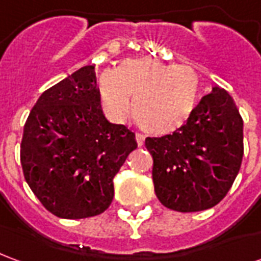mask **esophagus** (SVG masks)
Masks as SVG:
<instances>
[{"label":"esophagus","mask_w":261,"mask_h":261,"mask_svg":"<svg viewBox=\"0 0 261 261\" xmlns=\"http://www.w3.org/2000/svg\"><path fill=\"white\" fill-rule=\"evenodd\" d=\"M136 141L138 144V147H142L144 145V141H145V137L140 134V133H136Z\"/></svg>","instance_id":"obj_1"}]
</instances>
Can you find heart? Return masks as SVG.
<instances>
[{
	"label": "heart",
	"mask_w": 261,
	"mask_h": 261,
	"mask_svg": "<svg viewBox=\"0 0 261 261\" xmlns=\"http://www.w3.org/2000/svg\"><path fill=\"white\" fill-rule=\"evenodd\" d=\"M200 93V80L187 65H166L152 59L125 60L114 72L99 80V96L105 113L124 121L131 113L142 130L168 136L192 117Z\"/></svg>",
	"instance_id": "1"
}]
</instances>
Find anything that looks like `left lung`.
I'll list each match as a JSON object with an SVG mask.
<instances>
[{
  "label": "left lung",
  "instance_id": "1",
  "mask_svg": "<svg viewBox=\"0 0 261 261\" xmlns=\"http://www.w3.org/2000/svg\"><path fill=\"white\" fill-rule=\"evenodd\" d=\"M155 193L165 207L196 213L217 205L229 192L243 156V121L222 88L201 97L179 130L148 137Z\"/></svg>",
  "mask_w": 261,
  "mask_h": 261
}]
</instances>
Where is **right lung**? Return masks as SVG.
Returning <instances> with one entry per match:
<instances>
[{
	"instance_id": "right-lung-1",
	"label": "right lung",
	"mask_w": 261,
	"mask_h": 261,
	"mask_svg": "<svg viewBox=\"0 0 261 261\" xmlns=\"http://www.w3.org/2000/svg\"><path fill=\"white\" fill-rule=\"evenodd\" d=\"M136 148L133 131L105 117L95 67L86 65L37 99L23 128L20 164L47 211L89 218L108 210L114 176Z\"/></svg>"
}]
</instances>
